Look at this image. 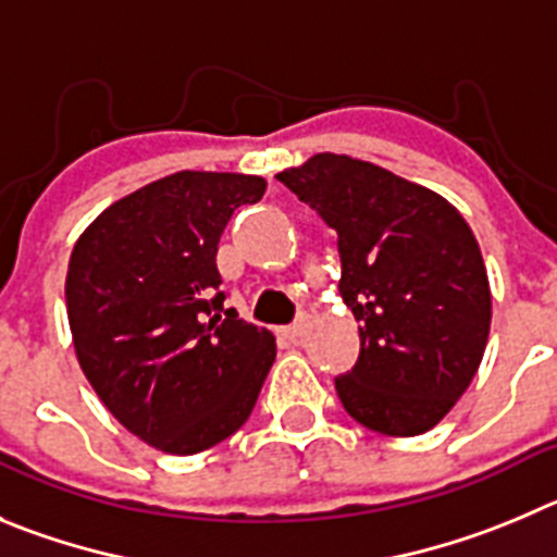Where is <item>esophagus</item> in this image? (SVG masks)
<instances>
[{
    "label": "esophagus",
    "mask_w": 557,
    "mask_h": 557,
    "mask_svg": "<svg viewBox=\"0 0 557 557\" xmlns=\"http://www.w3.org/2000/svg\"><path fill=\"white\" fill-rule=\"evenodd\" d=\"M305 330H308V324H305V321H296V324H290V326H283V335L285 337H290V341H296V337H302L305 335Z\"/></svg>",
    "instance_id": "1"
}]
</instances>
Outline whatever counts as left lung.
<instances>
[{
    "label": "left lung",
    "instance_id": "8db88e82",
    "mask_svg": "<svg viewBox=\"0 0 557 557\" xmlns=\"http://www.w3.org/2000/svg\"><path fill=\"white\" fill-rule=\"evenodd\" d=\"M337 233L360 357L335 379L366 429L414 436L465 396L483 360L492 290L481 247L445 197L371 161L315 153L277 175Z\"/></svg>",
    "mask_w": 557,
    "mask_h": 557
}]
</instances>
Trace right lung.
<instances>
[{
    "instance_id": "right-lung-1",
    "label": "right lung",
    "mask_w": 557,
    "mask_h": 557,
    "mask_svg": "<svg viewBox=\"0 0 557 557\" xmlns=\"http://www.w3.org/2000/svg\"><path fill=\"white\" fill-rule=\"evenodd\" d=\"M263 191L258 175L181 170L112 202L74 244L76 360L117 423L156 450L200 454L242 429L277 355L272 332L222 308L216 269L233 211Z\"/></svg>"
}]
</instances>
